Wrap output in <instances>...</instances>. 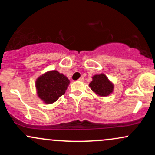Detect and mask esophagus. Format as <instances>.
Returning <instances> with one entry per match:
<instances>
[{
    "instance_id": "1",
    "label": "esophagus",
    "mask_w": 155,
    "mask_h": 155,
    "mask_svg": "<svg viewBox=\"0 0 155 155\" xmlns=\"http://www.w3.org/2000/svg\"><path fill=\"white\" fill-rule=\"evenodd\" d=\"M78 81H84V78H83V77H80L79 79V80H78Z\"/></svg>"
}]
</instances>
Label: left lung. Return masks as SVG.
I'll return each instance as SVG.
<instances>
[{"label":"left lung","instance_id":"1","mask_svg":"<svg viewBox=\"0 0 155 155\" xmlns=\"http://www.w3.org/2000/svg\"><path fill=\"white\" fill-rule=\"evenodd\" d=\"M92 92L101 97H107L114 91V84L104 74H96L92 76V81L89 84Z\"/></svg>","mask_w":155,"mask_h":155}]
</instances>
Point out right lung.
I'll return each mask as SVG.
<instances>
[{
    "label": "right lung",
    "instance_id": "obj_1",
    "mask_svg": "<svg viewBox=\"0 0 155 155\" xmlns=\"http://www.w3.org/2000/svg\"><path fill=\"white\" fill-rule=\"evenodd\" d=\"M69 84L70 80L63 74L55 70L49 71L35 81L37 95L44 104H53L65 94Z\"/></svg>",
    "mask_w": 155,
    "mask_h": 155
}]
</instances>
